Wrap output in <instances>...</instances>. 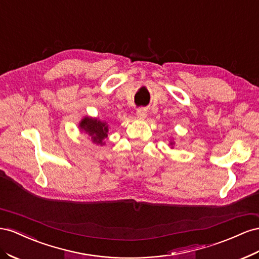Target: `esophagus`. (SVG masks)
Wrapping results in <instances>:
<instances>
[{
	"label": "esophagus",
	"instance_id": "obj_1",
	"mask_svg": "<svg viewBox=\"0 0 259 259\" xmlns=\"http://www.w3.org/2000/svg\"><path fill=\"white\" fill-rule=\"evenodd\" d=\"M136 115H137L138 118H141V120H143V118H145L147 116V109L146 108H139V109H137Z\"/></svg>",
	"mask_w": 259,
	"mask_h": 259
}]
</instances>
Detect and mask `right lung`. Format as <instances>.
Wrapping results in <instances>:
<instances>
[{
    "instance_id": "right-lung-1",
    "label": "right lung",
    "mask_w": 259,
    "mask_h": 259,
    "mask_svg": "<svg viewBox=\"0 0 259 259\" xmlns=\"http://www.w3.org/2000/svg\"><path fill=\"white\" fill-rule=\"evenodd\" d=\"M79 126L87 133L94 143L102 145V141L108 136L107 123L97 120V118L85 117Z\"/></svg>"
}]
</instances>
